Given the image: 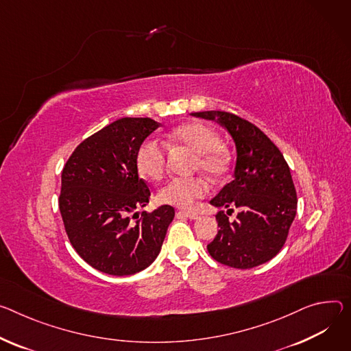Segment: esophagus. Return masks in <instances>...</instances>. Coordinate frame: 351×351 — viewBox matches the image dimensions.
Wrapping results in <instances>:
<instances>
[{"instance_id": "1", "label": "esophagus", "mask_w": 351, "mask_h": 351, "mask_svg": "<svg viewBox=\"0 0 351 351\" xmlns=\"http://www.w3.org/2000/svg\"><path fill=\"white\" fill-rule=\"evenodd\" d=\"M178 215H183V217H187V218H190V219H197V218H200V214H199V213H195V211H184V210L178 211Z\"/></svg>"}]
</instances>
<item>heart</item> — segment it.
<instances>
[{
  "mask_svg": "<svg viewBox=\"0 0 351 351\" xmlns=\"http://www.w3.org/2000/svg\"><path fill=\"white\" fill-rule=\"evenodd\" d=\"M169 145L175 148H184L196 155V169H200L211 179H219L228 171L230 156L224 147H221L218 133L210 125L203 123H186L182 124L169 134ZM168 154L165 147L158 140H145L136 155L138 171L149 178L159 179L167 169ZM207 186L199 178L182 179L175 178L167 182L158 192V200L187 208L192 207L196 199L206 195Z\"/></svg>",
  "mask_w": 351,
  "mask_h": 351,
  "instance_id": "b5f03b06",
  "label": "heart"
}]
</instances>
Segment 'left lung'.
Masks as SVG:
<instances>
[{"instance_id":"8db88e82","label":"left lung","mask_w":351,"mask_h":351,"mask_svg":"<svg viewBox=\"0 0 351 351\" xmlns=\"http://www.w3.org/2000/svg\"><path fill=\"white\" fill-rule=\"evenodd\" d=\"M192 116L218 121L237 148L234 180L210 204L228 211L237 207L239 213L234 221L224 211L217 214L219 230L207 245L208 253L217 262L235 269L269 262L285 243L297 214V192L289 165L274 143L250 121L219 110Z\"/></svg>"}]
</instances>
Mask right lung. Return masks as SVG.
<instances>
[{"label": "right lung", "mask_w": 351, "mask_h": 351, "mask_svg": "<svg viewBox=\"0 0 351 351\" xmlns=\"http://www.w3.org/2000/svg\"><path fill=\"white\" fill-rule=\"evenodd\" d=\"M161 125L149 117H123L84 140L61 173L60 213L69 239L93 269L130 276L147 269L161 252L175 217L165 204L145 207L147 183L138 178L136 155Z\"/></svg>", "instance_id": "right-lung-1"}]
</instances>
